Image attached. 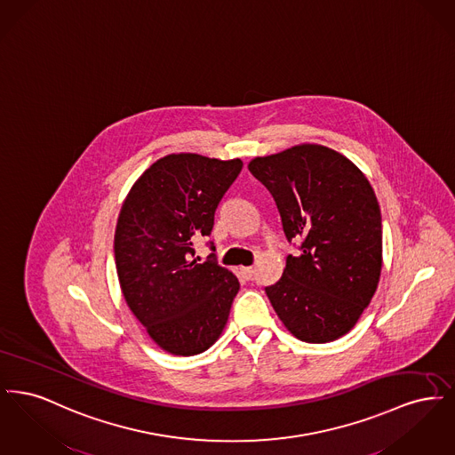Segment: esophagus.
<instances>
[{"label":"esophagus","instance_id":"34e87169","mask_svg":"<svg viewBox=\"0 0 455 455\" xmlns=\"http://www.w3.org/2000/svg\"><path fill=\"white\" fill-rule=\"evenodd\" d=\"M240 271H242V275H243L247 280H251V278H252V275H254V267H252V266H249V267H242Z\"/></svg>","mask_w":455,"mask_h":455}]
</instances>
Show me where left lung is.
<instances>
[{
	"mask_svg": "<svg viewBox=\"0 0 455 455\" xmlns=\"http://www.w3.org/2000/svg\"><path fill=\"white\" fill-rule=\"evenodd\" d=\"M251 173L275 197L283 232L300 240L266 295L286 329L305 343H329L353 329L382 269V217L362 171L321 145L258 156Z\"/></svg>",
	"mask_w": 455,
	"mask_h": 455,
	"instance_id": "1",
	"label": "left lung"
}]
</instances>
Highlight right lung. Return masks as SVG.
<instances>
[{"instance_id": "right-lung-1", "label": "right lung", "mask_w": 455, "mask_h": 455, "mask_svg": "<svg viewBox=\"0 0 455 455\" xmlns=\"http://www.w3.org/2000/svg\"><path fill=\"white\" fill-rule=\"evenodd\" d=\"M240 171L238 158L173 153L147 169L123 203L114 235L121 290L153 341L172 355L206 351L228 321L237 276L215 254L203 264L193 258Z\"/></svg>"}]
</instances>
